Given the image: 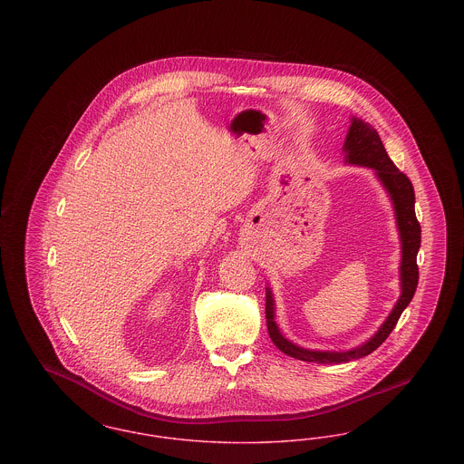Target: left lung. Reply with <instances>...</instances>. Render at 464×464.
<instances>
[{
    "label": "left lung",
    "instance_id": "1",
    "mask_svg": "<svg viewBox=\"0 0 464 464\" xmlns=\"http://www.w3.org/2000/svg\"><path fill=\"white\" fill-rule=\"evenodd\" d=\"M343 153H344L346 165L372 169L377 180L382 184L384 191L388 193V197L393 203L398 235H400V248H401V261H400L401 290H400L397 304L393 306L388 318L382 322V325L377 329L371 339L346 352H324V350H308V348L297 346L280 332V327L275 320L276 316L275 297H273L271 287L267 285L266 287V324H267L271 341L280 352H284L292 358L311 362V363H348L352 360H358L372 353L395 329L400 314L412 301L414 292L418 288V280H420L416 259H418L420 246V226L416 219V210H414L416 197H414L412 182L409 180V177L401 174L395 167V163L390 160L374 127L356 116H352V125L346 133Z\"/></svg>",
    "mask_w": 464,
    "mask_h": 464
}]
</instances>
